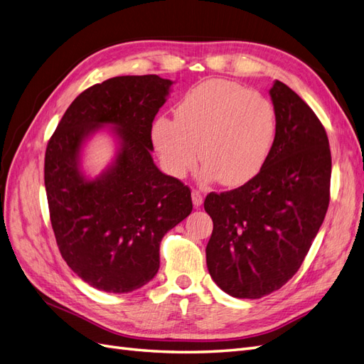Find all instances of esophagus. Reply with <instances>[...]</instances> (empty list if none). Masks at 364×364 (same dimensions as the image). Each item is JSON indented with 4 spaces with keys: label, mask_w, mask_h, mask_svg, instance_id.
<instances>
[{
    "label": "esophagus",
    "mask_w": 364,
    "mask_h": 364,
    "mask_svg": "<svg viewBox=\"0 0 364 364\" xmlns=\"http://www.w3.org/2000/svg\"><path fill=\"white\" fill-rule=\"evenodd\" d=\"M191 199H193V205L196 206V208H199V206H202V203H203V196H202V193L200 191H193L191 193Z\"/></svg>",
    "instance_id": "obj_1"
}]
</instances>
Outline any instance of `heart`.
<instances>
[{"label": "heart", "instance_id": "b5f03b06", "mask_svg": "<svg viewBox=\"0 0 364 364\" xmlns=\"http://www.w3.org/2000/svg\"><path fill=\"white\" fill-rule=\"evenodd\" d=\"M277 127V111L267 97L235 82L213 79L181 98L176 118L159 117L153 123L151 141L174 178L193 170L199 156L205 182L218 179L234 188L261 173Z\"/></svg>", "mask_w": 364, "mask_h": 364}]
</instances>
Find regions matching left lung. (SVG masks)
Returning <instances> with one entry per match:
<instances>
[{
    "label": "left lung",
    "instance_id": "left-lung-1",
    "mask_svg": "<svg viewBox=\"0 0 364 364\" xmlns=\"http://www.w3.org/2000/svg\"><path fill=\"white\" fill-rule=\"evenodd\" d=\"M277 139L261 173L228 193H211L214 229L206 266L225 293L240 299L279 290L299 270L329 205L331 150L325 127L302 98L274 80Z\"/></svg>",
    "mask_w": 364,
    "mask_h": 364
}]
</instances>
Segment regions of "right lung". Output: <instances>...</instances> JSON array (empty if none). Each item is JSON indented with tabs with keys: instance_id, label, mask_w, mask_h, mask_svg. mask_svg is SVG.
Returning <instances> with one entry per match:
<instances>
[{
	"instance_id": "1",
	"label": "right lung",
	"mask_w": 364,
	"mask_h": 364,
	"mask_svg": "<svg viewBox=\"0 0 364 364\" xmlns=\"http://www.w3.org/2000/svg\"><path fill=\"white\" fill-rule=\"evenodd\" d=\"M171 85L155 74L97 83L70 105L48 141L43 179L54 237L71 270L97 290L130 293L151 281L161 240L193 211L188 186L151 158V123ZM105 125L116 156L87 178L82 146Z\"/></svg>"
}]
</instances>
